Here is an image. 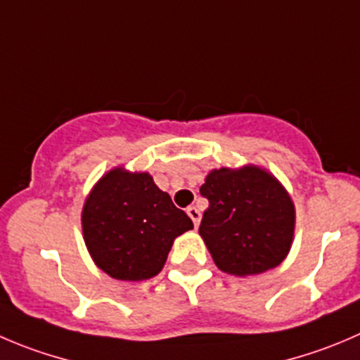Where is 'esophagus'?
<instances>
[{
	"label": "esophagus",
	"instance_id": "1",
	"mask_svg": "<svg viewBox=\"0 0 360 360\" xmlns=\"http://www.w3.org/2000/svg\"><path fill=\"white\" fill-rule=\"evenodd\" d=\"M187 214H189V217L193 219L194 228H198V226H200V219H201L200 210H198L196 207H189V208H187Z\"/></svg>",
	"mask_w": 360,
	"mask_h": 360
}]
</instances>
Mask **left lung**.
Segmentation results:
<instances>
[{
	"label": "left lung",
	"mask_w": 360,
	"mask_h": 360,
	"mask_svg": "<svg viewBox=\"0 0 360 360\" xmlns=\"http://www.w3.org/2000/svg\"><path fill=\"white\" fill-rule=\"evenodd\" d=\"M208 200L200 235L215 265L233 276H255L290 252L295 207L274 174L258 166L221 167L200 189Z\"/></svg>",
	"instance_id": "left-lung-1"
}]
</instances>
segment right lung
Wrapping results in <instances>:
<instances>
[{
  "mask_svg": "<svg viewBox=\"0 0 360 360\" xmlns=\"http://www.w3.org/2000/svg\"><path fill=\"white\" fill-rule=\"evenodd\" d=\"M84 244L95 265L112 279L143 281L162 270L178 235L193 221L148 173L108 171L83 207Z\"/></svg>",
  "mask_w": 360,
  "mask_h": 360,
  "instance_id": "obj_1",
  "label": "right lung"
}]
</instances>
